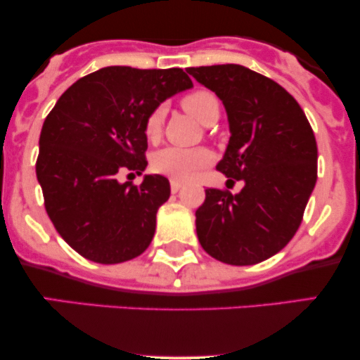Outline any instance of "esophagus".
I'll list each match as a JSON object with an SVG mask.
<instances>
[{
  "mask_svg": "<svg viewBox=\"0 0 360 360\" xmlns=\"http://www.w3.org/2000/svg\"><path fill=\"white\" fill-rule=\"evenodd\" d=\"M181 188H183V183H179V181H176V179H171V191L172 193H177Z\"/></svg>",
  "mask_w": 360,
  "mask_h": 360,
  "instance_id": "1",
  "label": "esophagus"
}]
</instances>
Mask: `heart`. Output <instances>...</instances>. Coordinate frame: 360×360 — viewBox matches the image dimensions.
<instances>
[{"mask_svg":"<svg viewBox=\"0 0 360 360\" xmlns=\"http://www.w3.org/2000/svg\"><path fill=\"white\" fill-rule=\"evenodd\" d=\"M183 108L188 111L200 123L208 127L220 117V101L213 93L206 89H198L189 93L181 101ZM166 111L162 106L155 108L148 115L143 125V131L148 140H157L160 137L164 125ZM212 162V154L206 148H181V147H164L152 155V169L157 174H164L176 181H188L198 171Z\"/></svg>","mask_w":360,"mask_h":360,"instance_id":"heart-1","label":"heart"}]
</instances>
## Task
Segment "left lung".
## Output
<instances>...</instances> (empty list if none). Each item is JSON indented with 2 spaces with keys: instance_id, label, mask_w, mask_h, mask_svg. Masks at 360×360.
<instances>
[{
  "instance_id": "obj_1",
  "label": "left lung",
  "mask_w": 360,
  "mask_h": 360,
  "mask_svg": "<svg viewBox=\"0 0 360 360\" xmlns=\"http://www.w3.org/2000/svg\"><path fill=\"white\" fill-rule=\"evenodd\" d=\"M225 106L230 140L217 169L243 181L240 193L206 189L196 233L212 257L252 266L288 245L316 183V140L283 86L238 64L188 68Z\"/></svg>"
}]
</instances>
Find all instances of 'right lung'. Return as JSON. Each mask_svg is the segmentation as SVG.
I'll return each instance as SVG.
<instances>
[{"label":"right lung","instance_id":"add662e5","mask_svg":"<svg viewBox=\"0 0 360 360\" xmlns=\"http://www.w3.org/2000/svg\"><path fill=\"white\" fill-rule=\"evenodd\" d=\"M191 88L179 68L110 65L74 82L45 118L37 179L53 226L82 257L120 264L150 245L157 210L171 194L169 181L146 174L134 186L117 174L146 171L147 117Z\"/></svg>","mask_w":360,"mask_h":360}]
</instances>
